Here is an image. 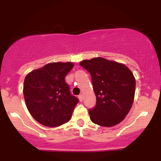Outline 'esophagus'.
I'll list each match as a JSON object with an SVG mask.
<instances>
[{
  "mask_svg": "<svg viewBox=\"0 0 161 161\" xmlns=\"http://www.w3.org/2000/svg\"><path fill=\"white\" fill-rule=\"evenodd\" d=\"M78 97H79V101H80V102H82V95H79L78 96Z\"/></svg>",
  "mask_w": 161,
  "mask_h": 161,
  "instance_id": "esophagus-1",
  "label": "esophagus"
}]
</instances>
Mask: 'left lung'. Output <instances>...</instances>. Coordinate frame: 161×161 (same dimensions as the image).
Wrapping results in <instances>:
<instances>
[{
  "mask_svg": "<svg viewBox=\"0 0 161 161\" xmlns=\"http://www.w3.org/2000/svg\"><path fill=\"white\" fill-rule=\"evenodd\" d=\"M89 72L96 95V105L89 110L91 120L101 126L117 125L133 104L136 79L124 64L95 57L80 62Z\"/></svg>",
  "mask_w": 161,
  "mask_h": 161,
  "instance_id": "1",
  "label": "left lung"
}]
</instances>
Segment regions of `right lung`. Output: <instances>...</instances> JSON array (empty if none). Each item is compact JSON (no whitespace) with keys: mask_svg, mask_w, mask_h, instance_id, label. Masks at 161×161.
Returning a JSON list of instances; mask_svg holds the SVG:
<instances>
[{"mask_svg":"<svg viewBox=\"0 0 161 161\" xmlns=\"http://www.w3.org/2000/svg\"><path fill=\"white\" fill-rule=\"evenodd\" d=\"M73 66L72 62L50 63L25 76V104L32 117L42 125L56 127L71 119L79 100L70 94L65 77Z\"/></svg>","mask_w":161,"mask_h":161,"instance_id":"obj_1","label":"right lung"}]
</instances>
